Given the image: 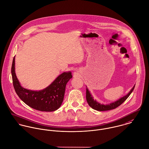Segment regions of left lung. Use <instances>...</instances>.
<instances>
[{
	"label": "left lung",
	"instance_id": "obj_1",
	"mask_svg": "<svg viewBox=\"0 0 149 149\" xmlns=\"http://www.w3.org/2000/svg\"><path fill=\"white\" fill-rule=\"evenodd\" d=\"M134 86L133 88L131 90V91L128 93L127 95L125 96H124L123 97L121 98L120 99L111 103L110 104H100L99 102H98L96 100H94L93 97H92L91 94H90V92L88 90V88H86V99L87 101V103H88L89 106L91 107L93 109L98 110V111H106V110H112L114 109H116L120 105H121L126 99L128 98V97L130 95V94L132 93L134 88Z\"/></svg>",
	"mask_w": 149,
	"mask_h": 149
}]
</instances>
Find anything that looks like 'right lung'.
<instances>
[{
  "instance_id": "right-lung-1",
  "label": "right lung",
  "mask_w": 149,
  "mask_h": 149,
  "mask_svg": "<svg viewBox=\"0 0 149 149\" xmlns=\"http://www.w3.org/2000/svg\"><path fill=\"white\" fill-rule=\"evenodd\" d=\"M11 75L14 90L25 104L42 111H53L59 109L63 102L65 87L72 78V72H63L46 88L40 91H32L23 88L15 72V56L11 66Z\"/></svg>"
}]
</instances>
